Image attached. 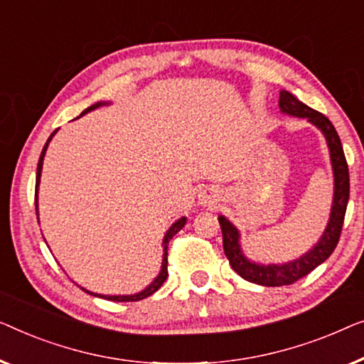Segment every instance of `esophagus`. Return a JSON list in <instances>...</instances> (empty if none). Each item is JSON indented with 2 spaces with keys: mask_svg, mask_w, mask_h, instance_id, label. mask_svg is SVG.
I'll return each mask as SVG.
<instances>
[{
  "mask_svg": "<svg viewBox=\"0 0 364 364\" xmlns=\"http://www.w3.org/2000/svg\"><path fill=\"white\" fill-rule=\"evenodd\" d=\"M214 201H216V199H214L211 193L203 191L201 194H199V203H201V204H213Z\"/></svg>",
  "mask_w": 364,
  "mask_h": 364,
  "instance_id": "esophagus-1",
  "label": "esophagus"
}]
</instances>
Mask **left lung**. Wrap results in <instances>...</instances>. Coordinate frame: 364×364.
Masks as SVG:
<instances>
[{
  "mask_svg": "<svg viewBox=\"0 0 364 364\" xmlns=\"http://www.w3.org/2000/svg\"><path fill=\"white\" fill-rule=\"evenodd\" d=\"M279 105L284 114L309 119V122H311V124L316 125L321 132H323L326 143H328L330 148L331 165H333L335 194L328 226H326L323 235H321V239L318 240V244H316L310 252L301 255L300 259L284 265H260L245 259L242 250L239 247L237 229H235L226 218L219 216V224H221L223 231L224 254H226V257L229 259L231 267L242 279L249 280V282L252 284L265 287L291 285L296 282V280L309 275L311 270L318 267L320 264H323L325 260L333 254L338 240H340L343 223H345L348 199H350V171H348V163L345 158V151H343L341 146V140L340 136H338L333 124H331L323 114L310 109L309 105H305L304 102L295 99V97L287 90L280 92Z\"/></svg>",
  "mask_w": 364,
  "mask_h": 364,
  "instance_id": "8db88e82",
  "label": "left lung"
}]
</instances>
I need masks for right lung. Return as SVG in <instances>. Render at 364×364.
Instances as JSON below:
<instances>
[{
	"instance_id": "obj_1",
	"label": "right lung",
	"mask_w": 364,
	"mask_h": 364,
	"mask_svg": "<svg viewBox=\"0 0 364 364\" xmlns=\"http://www.w3.org/2000/svg\"><path fill=\"white\" fill-rule=\"evenodd\" d=\"M100 105H104V102H97V104L90 105L89 109H85L79 117L85 115L87 112L94 110V109H97V107H100ZM55 132H58V130H54L53 133H50V136L48 138V141H46L43 151H41V156H39V161H38V171H36V213H38V186H39L41 170H43V160H44L46 150H48L49 141L53 140V136H54ZM184 224H186V218H181V219H178V221H176L175 224H173V226H171L170 229H168L165 239H163V249H165V254H163V262H161L160 275H158V277H156L155 280H153V282H151L150 285H148L145 290H141L140 294H135V295H97V294H92V291L85 290V289H82V290H85L87 294H90V295L102 296V299H105V300H114V301H138V300L146 299V296H150L151 294H155V291H156L158 289H160V287L163 285V282H165L166 277H168V244H170V240L173 239V235L181 231V229L184 228Z\"/></svg>"
}]
</instances>
